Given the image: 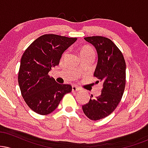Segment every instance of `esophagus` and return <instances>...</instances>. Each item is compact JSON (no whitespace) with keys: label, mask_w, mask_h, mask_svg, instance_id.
I'll return each mask as SVG.
<instances>
[{"label":"esophagus","mask_w":148,"mask_h":148,"mask_svg":"<svg viewBox=\"0 0 148 148\" xmlns=\"http://www.w3.org/2000/svg\"><path fill=\"white\" fill-rule=\"evenodd\" d=\"M72 92L79 91V88H78V87H76V86H72Z\"/></svg>","instance_id":"1"}]
</instances>
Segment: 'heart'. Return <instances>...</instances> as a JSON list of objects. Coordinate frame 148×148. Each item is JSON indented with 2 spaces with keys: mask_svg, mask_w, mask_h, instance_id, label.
Masks as SVG:
<instances>
[{
  "mask_svg": "<svg viewBox=\"0 0 148 148\" xmlns=\"http://www.w3.org/2000/svg\"><path fill=\"white\" fill-rule=\"evenodd\" d=\"M80 54H81V56H84L90 55V54L94 55L95 52L92 47H89V46H85V47H83V48L80 50Z\"/></svg>",
  "mask_w": 148,
  "mask_h": 148,
  "instance_id": "obj_1",
  "label": "heart"
}]
</instances>
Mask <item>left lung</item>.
I'll return each mask as SVG.
<instances>
[{
	"label": "left lung",
	"instance_id": "left-lung-1",
	"mask_svg": "<svg viewBox=\"0 0 148 148\" xmlns=\"http://www.w3.org/2000/svg\"><path fill=\"white\" fill-rule=\"evenodd\" d=\"M85 40L95 47L98 62L94 76L103 88L99 96H90L89 102L82 106L83 111L92 120L106 118L120 103L126 83V63L116 45L110 39L102 36L85 37Z\"/></svg>",
	"mask_w": 148,
	"mask_h": 148
}]
</instances>
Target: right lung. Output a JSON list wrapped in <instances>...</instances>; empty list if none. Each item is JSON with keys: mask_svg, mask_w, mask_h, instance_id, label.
I'll list each match as a JSON object with an SVG mask.
<instances>
[{"mask_svg": "<svg viewBox=\"0 0 148 148\" xmlns=\"http://www.w3.org/2000/svg\"><path fill=\"white\" fill-rule=\"evenodd\" d=\"M76 37L46 34L36 39L23 53L18 82L21 95L30 109L47 115L72 91L69 84H60L49 75L51 67L59 64L64 51L76 41Z\"/></svg>", "mask_w": 148, "mask_h": 148, "instance_id": "obj_1", "label": "right lung"}]
</instances>
